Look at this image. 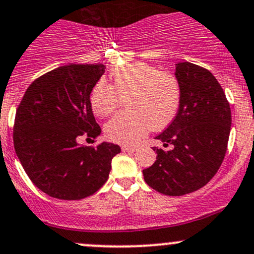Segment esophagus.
<instances>
[{"mask_svg":"<svg viewBox=\"0 0 254 254\" xmlns=\"http://www.w3.org/2000/svg\"><path fill=\"white\" fill-rule=\"evenodd\" d=\"M137 149V147L136 146H122V150L123 152H135V150Z\"/></svg>","mask_w":254,"mask_h":254,"instance_id":"34e87169","label":"esophagus"}]
</instances>
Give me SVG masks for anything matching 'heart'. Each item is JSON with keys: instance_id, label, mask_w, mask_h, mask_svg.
I'll return each instance as SVG.
<instances>
[{"instance_id": "1", "label": "heart", "mask_w": 254, "mask_h": 254, "mask_svg": "<svg viewBox=\"0 0 254 254\" xmlns=\"http://www.w3.org/2000/svg\"><path fill=\"white\" fill-rule=\"evenodd\" d=\"M113 85L100 79L90 91L94 113L107 117L118 110L125 99L127 110L105 125L106 137L117 143H133L148 129H165L177 116L181 85L176 76L153 65L136 63L114 68Z\"/></svg>"}]
</instances>
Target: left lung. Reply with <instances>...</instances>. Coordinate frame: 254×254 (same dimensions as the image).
I'll return each instance as SVG.
<instances>
[{
	"mask_svg": "<svg viewBox=\"0 0 254 254\" xmlns=\"http://www.w3.org/2000/svg\"><path fill=\"white\" fill-rule=\"evenodd\" d=\"M181 105L171 124L158 135L170 149L153 147L157 160L144 169L150 188L170 196L193 193L207 185L225 157L231 127L230 106L208 69L176 64Z\"/></svg>",
	"mask_w": 254,
	"mask_h": 254,
	"instance_id": "8db88e82",
	"label": "left lung"
}]
</instances>
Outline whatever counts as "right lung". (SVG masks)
I'll return each instance as SVG.
<instances>
[{"mask_svg": "<svg viewBox=\"0 0 254 254\" xmlns=\"http://www.w3.org/2000/svg\"><path fill=\"white\" fill-rule=\"evenodd\" d=\"M106 67L71 65L47 72L30 84L15 113V153L32 183L49 196L80 200L96 193L107 181L118 144L96 147L79 137L101 133L91 111L90 91Z\"/></svg>", "mask_w": 254, "mask_h": 254, "instance_id": "add662e5", "label": "right lung"}]
</instances>
